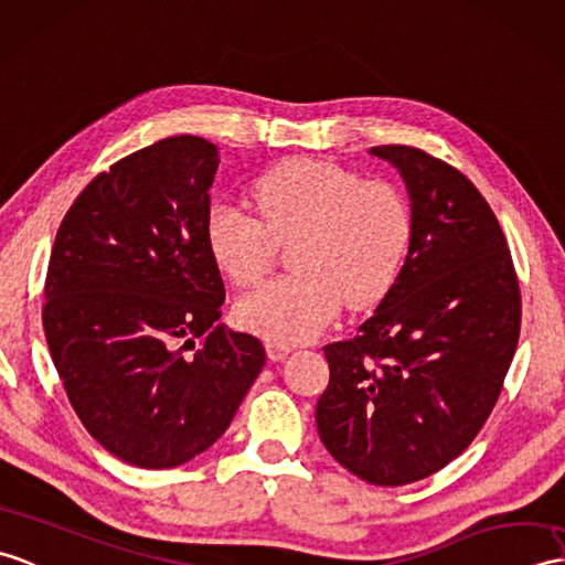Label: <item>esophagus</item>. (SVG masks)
<instances>
[{
  "label": "esophagus",
  "instance_id": "esophagus-1",
  "mask_svg": "<svg viewBox=\"0 0 565 565\" xmlns=\"http://www.w3.org/2000/svg\"><path fill=\"white\" fill-rule=\"evenodd\" d=\"M294 349L288 347V344H279V342H267V356L271 359V361H281V359H286L288 353H291Z\"/></svg>",
  "mask_w": 565,
  "mask_h": 565
}]
</instances>
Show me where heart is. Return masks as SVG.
Returning a JSON list of instances; mask_svg holds the SVG:
<instances>
[{
  "mask_svg": "<svg viewBox=\"0 0 565 565\" xmlns=\"http://www.w3.org/2000/svg\"><path fill=\"white\" fill-rule=\"evenodd\" d=\"M257 216L216 202L204 221L206 247L238 286L271 269L277 243L294 241L288 277L259 286L235 306V318L269 342L298 344L320 334L344 300L369 308L383 298L412 238V214L397 188L361 180L318 159H288L253 185Z\"/></svg>",
  "mask_w": 565,
  "mask_h": 565,
  "instance_id": "1",
  "label": "heart"
}]
</instances>
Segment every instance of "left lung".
Returning a JSON list of instances; mask_svg holds the SVG:
<instances>
[{
    "mask_svg": "<svg viewBox=\"0 0 565 565\" xmlns=\"http://www.w3.org/2000/svg\"><path fill=\"white\" fill-rule=\"evenodd\" d=\"M412 202L409 253L380 306L324 347L315 422L334 460L375 487L436 475L477 438L520 337V286L489 202L414 147H373Z\"/></svg>",
    "mask_w": 565,
    "mask_h": 565,
    "instance_id": "obj_1",
    "label": "left lung"
}]
</instances>
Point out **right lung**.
I'll list each match as a JSON object with an SVG mask.
<instances>
[{"label":"right lung","mask_w":565,"mask_h":565,"mask_svg":"<svg viewBox=\"0 0 565 565\" xmlns=\"http://www.w3.org/2000/svg\"><path fill=\"white\" fill-rule=\"evenodd\" d=\"M216 168L218 149L192 135L129 153L76 196L52 245V363L86 430L127 465L170 469L212 448L267 361L257 337L216 322Z\"/></svg>","instance_id":"1"}]
</instances>
